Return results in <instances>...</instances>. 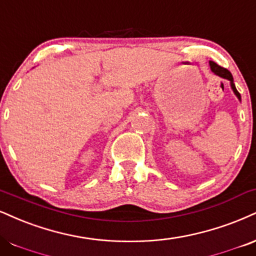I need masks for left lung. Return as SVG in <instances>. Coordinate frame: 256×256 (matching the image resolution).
Listing matches in <instances>:
<instances>
[{"instance_id":"1","label":"left lung","mask_w":256,"mask_h":256,"mask_svg":"<svg viewBox=\"0 0 256 256\" xmlns=\"http://www.w3.org/2000/svg\"><path fill=\"white\" fill-rule=\"evenodd\" d=\"M210 68H211L212 72H214V74H216V75L220 76V78L229 80L230 83H232V88L234 93H235L236 96L240 100H241V95H240V93H238V92H237V89L235 87V83H234V78H232V72H230L228 69H226V68L218 66L217 63H214V62H212V60H210Z\"/></svg>"}]
</instances>
